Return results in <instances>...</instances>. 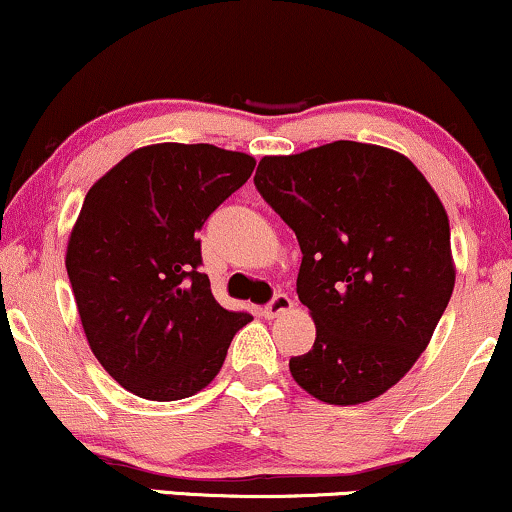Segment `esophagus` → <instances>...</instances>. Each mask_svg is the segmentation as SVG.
<instances>
[{"label": "esophagus", "instance_id": "1", "mask_svg": "<svg viewBox=\"0 0 512 512\" xmlns=\"http://www.w3.org/2000/svg\"><path fill=\"white\" fill-rule=\"evenodd\" d=\"M292 306H294V302H292L290 297H287V294H275L273 302L266 304V309H263V316H266V318H278L282 314H287V311H290Z\"/></svg>", "mask_w": 512, "mask_h": 512}]
</instances>
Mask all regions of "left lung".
<instances>
[{
  "mask_svg": "<svg viewBox=\"0 0 512 512\" xmlns=\"http://www.w3.org/2000/svg\"><path fill=\"white\" fill-rule=\"evenodd\" d=\"M254 184L302 249L297 294L316 342L290 359L292 378L328 405L378 398L422 357L453 294L441 198L410 158L357 141L266 155Z\"/></svg>",
  "mask_w": 512,
  "mask_h": 512,
  "instance_id": "8db88e82",
  "label": "left lung"
}]
</instances>
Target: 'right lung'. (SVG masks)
Wrapping results in <instances>:
<instances>
[{"label":"right lung","mask_w":512,"mask_h":512,"mask_svg":"<svg viewBox=\"0 0 512 512\" xmlns=\"http://www.w3.org/2000/svg\"><path fill=\"white\" fill-rule=\"evenodd\" d=\"M254 167L251 155L210 143H153L90 186L66 273L95 359L138 398L170 402L206 388L254 318L215 302L196 239Z\"/></svg>","instance_id":"add662e5"}]
</instances>
